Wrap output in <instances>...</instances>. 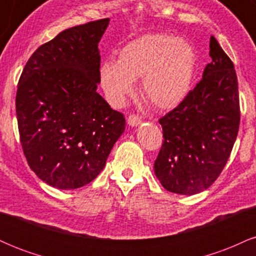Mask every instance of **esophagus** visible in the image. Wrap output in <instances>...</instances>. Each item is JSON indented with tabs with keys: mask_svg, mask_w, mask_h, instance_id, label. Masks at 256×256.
<instances>
[{
	"mask_svg": "<svg viewBox=\"0 0 256 256\" xmlns=\"http://www.w3.org/2000/svg\"><path fill=\"white\" fill-rule=\"evenodd\" d=\"M140 122H142V119H140V116H138V114H130V116H128V124L131 126L140 125Z\"/></svg>",
	"mask_w": 256,
	"mask_h": 256,
	"instance_id": "34e87169",
	"label": "esophagus"
}]
</instances>
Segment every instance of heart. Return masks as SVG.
Wrapping results in <instances>:
<instances>
[{
	"label": "heart",
	"instance_id": "obj_1",
	"mask_svg": "<svg viewBox=\"0 0 256 256\" xmlns=\"http://www.w3.org/2000/svg\"><path fill=\"white\" fill-rule=\"evenodd\" d=\"M118 58L104 61L100 68L101 85L113 104H122L140 78L143 98L158 110L177 107L192 89L198 58L192 44L182 38L143 34L125 44Z\"/></svg>",
	"mask_w": 256,
	"mask_h": 256
}]
</instances>
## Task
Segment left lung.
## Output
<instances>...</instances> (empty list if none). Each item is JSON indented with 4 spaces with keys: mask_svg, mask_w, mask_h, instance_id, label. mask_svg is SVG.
Returning a JSON list of instances; mask_svg holds the SVG:
<instances>
[{
    "mask_svg": "<svg viewBox=\"0 0 256 256\" xmlns=\"http://www.w3.org/2000/svg\"><path fill=\"white\" fill-rule=\"evenodd\" d=\"M202 79L160 118L164 140L155 174L168 192L194 195L210 188L228 162L238 134V83L231 58L210 36Z\"/></svg>",
    "mask_w": 256,
    "mask_h": 256,
    "instance_id": "8db88e82",
    "label": "left lung"
}]
</instances>
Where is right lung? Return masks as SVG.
<instances>
[{
  "instance_id": "right-lung-1",
  "label": "right lung",
  "mask_w": 256,
  "mask_h": 256,
  "mask_svg": "<svg viewBox=\"0 0 256 256\" xmlns=\"http://www.w3.org/2000/svg\"><path fill=\"white\" fill-rule=\"evenodd\" d=\"M108 24L106 18L60 32L38 46L18 83L22 152L32 171L58 189L92 182L125 130L124 114L96 91Z\"/></svg>"
}]
</instances>
